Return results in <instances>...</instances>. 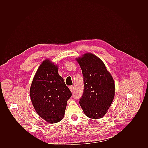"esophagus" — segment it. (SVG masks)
Masks as SVG:
<instances>
[{"label": "esophagus", "instance_id": "34e87169", "mask_svg": "<svg viewBox=\"0 0 148 148\" xmlns=\"http://www.w3.org/2000/svg\"><path fill=\"white\" fill-rule=\"evenodd\" d=\"M69 89H70V90L72 92L73 91V86H69Z\"/></svg>", "mask_w": 148, "mask_h": 148}]
</instances>
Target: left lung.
Instances as JSON below:
<instances>
[{"instance_id":"1","label":"left lung","mask_w":148,"mask_h":148,"mask_svg":"<svg viewBox=\"0 0 148 148\" xmlns=\"http://www.w3.org/2000/svg\"><path fill=\"white\" fill-rule=\"evenodd\" d=\"M77 60L82 70L84 82V91L79 104L89 118H102L114 100V79L104 62L92 53H84Z\"/></svg>"}]
</instances>
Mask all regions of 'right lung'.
<instances>
[{
    "label": "right lung",
    "instance_id": "right-lung-1",
    "mask_svg": "<svg viewBox=\"0 0 148 148\" xmlns=\"http://www.w3.org/2000/svg\"><path fill=\"white\" fill-rule=\"evenodd\" d=\"M29 94L38 114L50 123L63 119L71 92L58 73V66L46 59L42 62L31 85Z\"/></svg>",
    "mask_w": 148,
    "mask_h": 148
}]
</instances>
